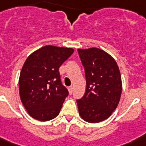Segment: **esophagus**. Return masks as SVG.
Here are the masks:
<instances>
[{"label": "esophagus", "mask_w": 146, "mask_h": 146, "mask_svg": "<svg viewBox=\"0 0 146 146\" xmlns=\"http://www.w3.org/2000/svg\"><path fill=\"white\" fill-rule=\"evenodd\" d=\"M68 91H69V93L72 94V92H73V88H72V87H70V88H68Z\"/></svg>", "instance_id": "obj_1"}]
</instances>
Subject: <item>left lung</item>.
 Masks as SVG:
<instances>
[{
	"instance_id": "1",
	"label": "left lung",
	"mask_w": 146,
	"mask_h": 146,
	"mask_svg": "<svg viewBox=\"0 0 146 146\" xmlns=\"http://www.w3.org/2000/svg\"><path fill=\"white\" fill-rule=\"evenodd\" d=\"M85 70L86 91L77 100L79 115L91 123L102 122L111 116L122 94L121 74L111 55L98 48L78 49Z\"/></svg>"
}]
</instances>
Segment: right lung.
Instances as JSON below:
<instances>
[{
	"instance_id": "obj_1",
	"label": "right lung",
	"mask_w": 146,
	"mask_h": 146,
	"mask_svg": "<svg viewBox=\"0 0 146 146\" xmlns=\"http://www.w3.org/2000/svg\"><path fill=\"white\" fill-rule=\"evenodd\" d=\"M73 52L72 48L46 46L25 61L19 91L23 107L33 119L46 122L59 114L68 92L62 84L58 69Z\"/></svg>"
}]
</instances>
